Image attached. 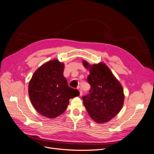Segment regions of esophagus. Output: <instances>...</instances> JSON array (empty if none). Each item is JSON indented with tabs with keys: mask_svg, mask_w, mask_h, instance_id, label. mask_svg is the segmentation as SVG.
Here are the masks:
<instances>
[{
	"mask_svg": "<svg viewBox=\"0 0 154 154\" xmlns=\"http://www.w3.org/2000/svg\"><path fill=\"white\" fill-rule=\"evenodd\" d=\"M78 90L79 91V95L80 96H82V95L83 94V91H82V89L80 87H78Z\"/></svg>",
	"mask_w": 154,
	"mask_h": 154,
	"instance_id": "obj_1",
	"label": "esophagus"
}]
</instances>
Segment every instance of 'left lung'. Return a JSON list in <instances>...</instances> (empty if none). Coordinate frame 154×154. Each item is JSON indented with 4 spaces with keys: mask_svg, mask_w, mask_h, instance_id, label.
Here are the masks:
<instances>
[{
    "mask_svg": "<svg viewBox=\"0 0 154 154\" xmlns=\"http://www.w3.org/2000/svg\"><path fill=\"white\" fill-rule=\"evenodd\" d=\"M83 64L90 71L88 82L91 86L90 93L82 97L83 104L94 121L106 123L123 106L125 96L122 86L105 64L90 65L83 60Z\"/></svg>",
    "mask_w": 154,
    "mask_h": 154,
    "instance_id": "left-lung-1",
    "label": "left lung"
}]
</instances>
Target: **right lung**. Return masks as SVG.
Returning <instances> with one entry per match:
<instances>
[{
	"label": "right lung",
	"instance_id": "1",
	"mask_svg": "<svg viewBox=\"0 0 154 154\" xmlns=\"http://www.w3.org/2000/svg\"><path fill=\"white\" fill-rule=\"evenodd\" d=\"M64 68L57 60L48 61L34 72L29 83V96L34 108L49 119L61 115L69 99L79 95L78 90L68 86Z\"/></svg>",
	"mask_w": 154,
	"mask_h": 154
}]
</instances>
